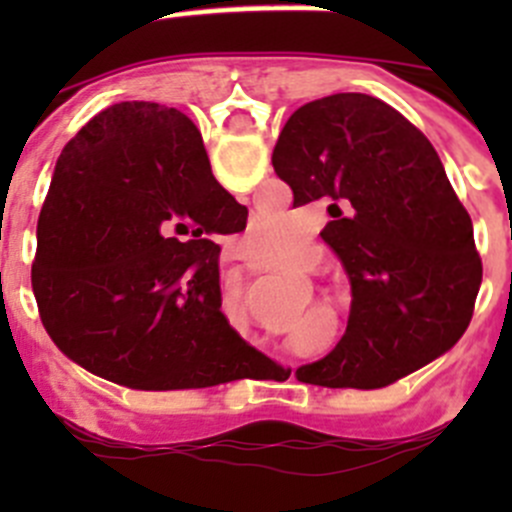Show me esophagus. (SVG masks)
<instances>
[{
	"label": "esophagus",
	"instance_id": "esophagus-1",
	"mask_svg": "<svg viewBox=\"0 0 512 512\" xmlns=\"http://www.w3.org/2000/svg\"><path fill=\"white\" fill-rule=\"evenodd\" d=\"M223 261L225 264H235V261H246V256H243V251L238 246H230L223 251ZM292 372H295V366H292Z\"/></svg>",
	"mask_w": 512,
	"mask_h": 512
}]
</instances>
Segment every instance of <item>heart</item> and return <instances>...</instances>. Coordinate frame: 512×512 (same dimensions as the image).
<instances>
[{"instance_id":"heart-1","label":"heart","mask_w":512,"mask_h":512,"mask_svg":"<svg viewBox=\"0 0 512 512\" xmlns=\"http://www.w3.org/2000/svg\"><path fill=\"white\" fill-rule=\"evenodd\" d=\"M246 238L251 241L256 256H261L264 261H282L295 235H292V228L284 217L256 215L248 223Z\"/></svg>"}]
</instances>
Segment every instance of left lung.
<instances>
[{
  "instance_id": "1",
  "label": "left lung",
  "mask_w": 512,
  "mask_h": 512,
  "mask_svg": "<svg viewBox=\"0 0 512 512\" xmlns=\"http://www.w3.org/2000/svg\"><path fill=\"white\" fill-rule=\"evenodd\" d=\"M271 164L295 207L328 205L320 235L354 297L346 336L297 377L377 390L446 354L472 320L482 261L431 140L382 99L330 94L289 117Z\"/></svg>"
}]
</instances>
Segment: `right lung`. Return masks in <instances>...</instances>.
<instances>
[{
    "label": "right lung",
    "instance_id": "obj_1",
    "mask_svg": "<svg viewBox=\"0 0 512 512\" xmlns=\"http://www.w3.org/2000/svg\"><path fill=\"white\" fill-rule=\"evenodd\" d=\"M246 217L184 112L102 110L61 151L40 210L33 292L48 336L87 372L133 390L243 379L259 351L220 312L215 238Z\"/></svg>",
    "mask_w": 512,
    "mask_h": 512
}]
</instances>
